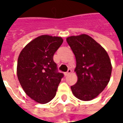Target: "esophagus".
Instances as JSON below:
<instances>
[{
  "instance_id": "obj_1",
  "label": "esophagus",
  "mask_w": 123,
  "mask_h": 123,
  "mask_svg": "<svg viewBox=\"0 0 123 123\" xmlns=\"http://www.w3.org/2000/svg\"><path fill=\"white\" fill-rule=\"evenodd\" d=\"M71 72H72V70L70 69V68H68V70H67V72H65V76H68V75L69 74H70L71 73Z\"/></svg>"
}]
</instances>
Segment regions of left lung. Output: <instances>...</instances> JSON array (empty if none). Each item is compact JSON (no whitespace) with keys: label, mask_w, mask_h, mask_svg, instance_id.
I'll use <instances>...</instances> for the list:
<instances>
[{"label":"left lung","mask_w":123,"mask_h":123,"mask_svg":"<svg viewBox=\"0 0 123 123\" xmlns=\"http://www.w3.org/2000/svg\"><path fill=\"white\" fill-rule=\"evenodd\" d=\"M67 41L76 61L78 81L71 86L72 93L80 100H92L102 92L109 82L112 71L109 56L88 35L71 36Z\"/></svg>","instance_id":"obj_1"}]
</instances>
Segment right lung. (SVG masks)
Returning a JSON list of instances; mask_svg holds the SVG:
<instances>
[{"instance_id":"1","label":"right lung","mask_w":123,"mask_h":123,"mask_svg":"<svg viewBox=\"0 0 123 123\" xmlns=\"http://www.w3.org/2000/svg\"><path fill=\"white\" fill-rule=\"evenodd\" d=\"M63 40L45 35L28 43L21 51L17 65L18 80L25 93L39 103L52 100L61 79L53 56Z\"/></svg>"}]
</instances>
